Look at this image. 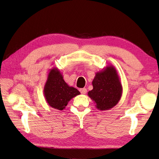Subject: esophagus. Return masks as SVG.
<instances>
[{
	"mask_svg": "<svg viewBox=\"0 0 159 159\" xmlns=\"http://www.w3.org/2000/svg\"><path fill=\"white\" fill-rule=\"evenodd\" d=\"M80 91L81 94H85L87 93V89L86 88H81L80 89Z\"/></svg>",
	"mask_w": 159,
	"mask_h": 159,
	"instance_id": "esophagus-1",
	"label": "esophagus"
}]
</instances>
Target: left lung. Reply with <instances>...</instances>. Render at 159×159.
Wrapping results in <instances>:
<instances>
[{
  "label": "left lung",
  "instance_id": "1",
  "mask_svg": "<svg viewBox=\"0 0 159 159\" xmlns=\"http://www.w3.org/2000/svg\"><path fill=\"white\" fill-rule=\"evenodd\" d=\"M93 89L88 95L96 104L98 109L109 110L121 99L123 87L114 66L109 65L95 74L92 81Z\"/></svg>",
  "mask_w": 159,
  "mask_h": 159
}]
</instances>
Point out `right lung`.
<instances>
[{"instance_id": "1", "label": "right lung", "mask_w": 159, "mask_h": 159, "mask_svg": "<svg viewBox=\"0 0 159 159\" xmlns=\"http://www.w3.org/2000/svg\"><path fill=\"white\" fill-rule=\"evenodd\" d=\"M80 94L76 88L68 85L56 67L49 71L44 88L46 102L52 108L63 110L70 101Z\"/></svg>"}]
</instances>
